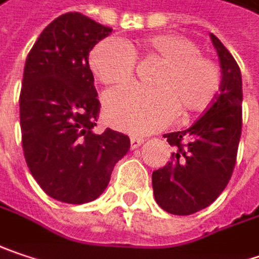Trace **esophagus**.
I'll return each instance as SVG.
<instances>
[{
    "mask_svg": "<svg viewBox=\"0 0 259 259\" xmlns=\"http://www.w3.org/2000/svg\"><path fill=\"white\" fill-rule=\"evenodd\" d=\"M143 143H144V138H140V137H131V149L133 150L138 149Z\"/></svg>",
    "mask_w": 259,
    "mask_h": 259,
    "instance_id": "obj_1",
    "label": "esophagus"
}]
</instances>
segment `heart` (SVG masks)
<instances>
[{"label": "heart", "mask_w": 259, "mask_h": 259, "mask_svg": "<svg viewBox=\"0 0 259 259\" xmlns=\"http://www.w3.org/2000/svg\"><path fill=\"white\" fill-rule=\"evenodd\" d=\"M150 54L163 59L154 77L157 87L128 85L109 92L103 100L105 119L113 128L147 134L172 122L178 106L182 112L204 110L220 89V70L184 36L162 34L147 42ZM90 68L105 85L125 84L136 74V49L109 37L99 42L89 58Z\"/></svg>", "instance_id": "b5f03b06"}]
</instances>
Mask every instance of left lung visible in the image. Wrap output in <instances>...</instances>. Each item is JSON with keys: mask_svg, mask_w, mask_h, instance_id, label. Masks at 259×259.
<instances>
[{"mask_svg": "<svg viewBox=\"0 0 259 259\" xmlns=\"http://www.w3.org/2000/svg\"><path fill=\"white\" fill-rule=\"evenodd\" d=\"M222 65L220 92L188 130L164 134L175 149L170 162L151 175L156 202L189 215L213 204L229 184L242 134V75L225 45L210 34Z\"/></svg>", "mask_w": 259, "mask_h": 259, "instance_id": "8db88e82", "label": "left lung"}]
</instances>
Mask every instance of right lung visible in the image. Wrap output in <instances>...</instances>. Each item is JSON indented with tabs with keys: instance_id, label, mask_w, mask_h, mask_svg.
Here are the masks:
<instances>
[{
	"instance_id": "obj_1",
	"label": "right lung",
	"mask_w": 259,
	"mask_h": 259,
	"mask_svg": "<svg viewBox=\"0 0 259 259\" xmlns=\"http://www.w3.org/2000/svg\"><path fill=\"white\" fill-rule=\"evenodd\" d=\"M110 32L67 13L46 26L26 58L19 100L24 159L39 187L62 202L96 200L131 146L110 128L93 131L100 102L89 54Z\"/></svg>"
}]
</instances>
